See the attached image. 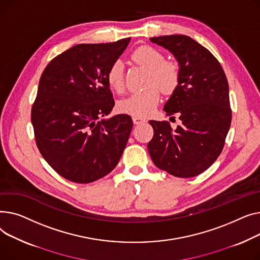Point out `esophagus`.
Masks as SVG:
<instances>
[{"label":"esophagus","instance_id":"34e87169","mask_svg":"<svg viewBox=\"0 0 260 260\" xmlns=\"http://www.w3.org/2000/svg\"><path fill=\"white\" fill-rule=\"evenodd\" d=\"M132 119L134 121V124H141V123H144V121L146 120V118H144L142 116H132Z\"/></svg>","mask_w":260,"mask_h":260}]
</instances>
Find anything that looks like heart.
<instances>
[{"instance_id":"heart-1","label":"heart","mask_w":260,"mask_h":260,"mask_svg":"<svg viewBox=\"0 0 260 260\" xmlns=\"http://www.w3.org/2000/svg\"><path fill=\"white\" fill-rule=\"evenodd\" d=\"M136 63L149 70L147 86L144 92L134 93L118 104L120 112L133 116H149L155 111L160 101L159 88L164 93H170L179 81V68L174 62L165 60L164 54L150 46H142L132 55ZM107 82L117 93L125 89L124 64L117 59L107 72Z\"/></svg>"}]
</instances>
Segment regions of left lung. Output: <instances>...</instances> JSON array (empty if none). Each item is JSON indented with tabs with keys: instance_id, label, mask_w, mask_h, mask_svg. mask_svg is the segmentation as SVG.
Here are the masks:
<instances>
[{
	"instance_id": "1",
	"label": "left lung",
	"mask_w": 260,
	"mask_h": 260,
	"mask_svg": "<svg viewBox=\"0 0 260 260\" xmlns=\"http://www.w3.org/2000/svg\"><path fill=\"white\" fill-rule=\"evenodd\" d=\"M150 41L169 50L179 64V81L164 111L178 114L181 124L172 129L169 121L150 120L154 134L148 143L149 154L160 170L194 177L217 159L230 129L228 80L217 58L190 37L162 36Z\"/></svg>"
}]
</instances>
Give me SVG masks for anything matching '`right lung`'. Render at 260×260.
<instances>
[{
  "label": "right lung",
  "mask_w": 260,
  "mask_h": 260,
  "mask_svg": "<svg viewBox=\"0 0 260 260\" xmlns=\"http://www.w3.org/2000/svg\"><path fill=\"white\" fill-rule=\"evenodd\" d=\"M129 42L75 45L42 73L31 109L36 143L52 169L76 184L110 173L129 140L130 115L102 118L114 106L107 72Z\"/></svg>",
  "instance_id": "1"
}]
</instances>
